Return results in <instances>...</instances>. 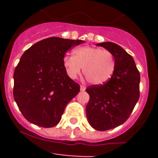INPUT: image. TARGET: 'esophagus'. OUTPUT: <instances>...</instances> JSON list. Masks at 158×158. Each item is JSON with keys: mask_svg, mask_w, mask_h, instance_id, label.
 Returning <instances> with one entry per match:
<instances>
[{"mask_svg": "<svg viewBox=\"0 0 158 158\" xmlns=\"http://www.w3.org/2000/svg\"><path fill=\"white\" fill-rule=\"evenodd\" d=\"M86 89V87L85 85H81V91H85Z\"/></svg>", "mask_w": 158, "mask_h": 158, "instance_id": "esophagus-1", "label": "esophagus"}]
</instances>
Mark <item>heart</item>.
Segmentation results:
<instances>
[{
  "label": "heart",
  "mask_w": 158,
  "mask_h": 158,
  "mask_svg": "<svg viewBox=\"0 0 158 158\" xmlns=\"http://www.w3.org/2000/svg\"><path fill=\"white\" fill-rule=\"evenodd\" d=\"M63 65L68 77L72 79L80 74L83 67L86 80L92 85H100L109 81L113 75L115 59L107 50L85 46L75 49L73 55H65Z\"/></svg>",
  "instance_id": "obj_1"
}]
</instances>
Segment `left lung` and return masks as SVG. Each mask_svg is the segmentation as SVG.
Listing matches in <instances>:
<instances>
[{"label": "left lung", "mask_w": 158, "mask_h": 158, "mask_svg": "<svg viewBox=\"0 0 158 158\" xmlns=\"http://www.w3.org/2000/svg\"><path fill=\"white\" fill-rule=\"evenodd\" d=\"M109 51L115 59L110 80L86 89L89 101L86 115L92 127L104 131L120 126L127 120L139 99L140 73L135 62L120 46L111 42L97 44Z\"/></svg>", "instance_id": "1"}]
</instances>
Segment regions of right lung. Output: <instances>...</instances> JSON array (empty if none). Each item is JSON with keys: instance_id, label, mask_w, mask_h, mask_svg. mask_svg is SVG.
<instances>
[{"instance_id": "obj_1", "label": "right lung", "mask_w": 158, "mask_h": 158, "mask_svg": "<svg viewBox=\"0 0 158 158\" xmlns=\"http://www.w3.org/2000/svg\"><path fill=\"white\" fill-rule=\"evenodd\" d=\"M84 42L47 38L23 53L14 71L13 96L27 121L42 127L60 122L65 106L80 92V85L65 72L63 58Z\"/></svg>"}]
</instances>
